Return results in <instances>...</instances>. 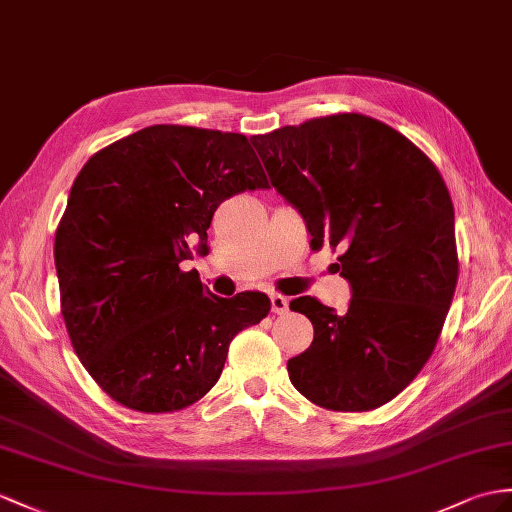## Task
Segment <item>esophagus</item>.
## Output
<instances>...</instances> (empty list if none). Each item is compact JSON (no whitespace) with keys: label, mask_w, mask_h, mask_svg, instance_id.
<instances>
[{"label":"esophagus","mask_w":512,"mask_h":512,"mask_svg":"<svg viewBox=\"0 0 512 512\" xmlns=\"http://www.w3.org/2000/svg\"><path fill=\"white\" fill-rule=\"evenodd\" d=\"M271 310L276 315H284L286 310H289V297H284L280 293H273L271 295Z\"/></svg>","instance_id":"obj_1"}]
</instances>
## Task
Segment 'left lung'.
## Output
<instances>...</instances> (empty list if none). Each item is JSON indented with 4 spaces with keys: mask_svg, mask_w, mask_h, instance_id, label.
Listing matches in <instances>:
<instances>
[{
    "mask_svg": "<svg viewBox=\"0 0 512 512\" xmlns=\"http://www.w3.org/2000/svg\"><path fill=\"white\" fill-rule=\"evenodd\" d=\"M271 186L293 204L310 247L339 249L345 313L315 297L291 310L315 339L286 363L306 400L365 413L415 380L439 341L458 280L454 206L434 162L386 123L356 112L252 136Z\"/></svg>",
    "mask_w": 512,
    "mask_h": 512,
    "instance_id": "8db88e82",
    "label": "left lung"
}]
</instances>
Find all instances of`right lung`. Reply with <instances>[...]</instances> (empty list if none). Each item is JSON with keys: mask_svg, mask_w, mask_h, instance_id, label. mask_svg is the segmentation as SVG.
Wrapping results in <instances>:
<instances>
[{"mask_svg": "<svg viewBox=\"0 0 512 512\" xmlns=\"http://www.w3.org/2000/svg\"><path fill=\"white\" fill-rule=\"evenodd\" d=\"M269 189L247 136L149 126L99 149L78 173L54 263L73 350L112 400L139 413H173L213 389L228 347L265 319V293L223 299L191 260L208 252L217 206Z\"/></svg>", "mask_w": 512, "mask_h": 512, "instance_id": "obj_1", "label": "right lung"}]
</instances>
